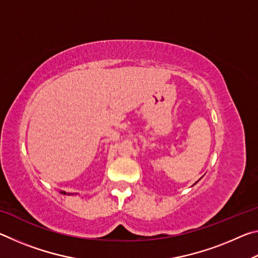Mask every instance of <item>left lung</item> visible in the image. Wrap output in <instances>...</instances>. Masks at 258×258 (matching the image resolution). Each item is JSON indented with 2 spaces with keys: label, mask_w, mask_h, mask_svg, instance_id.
I'll return each mask as SVG.
<instances>
[{
  "label": "left lung",
  "mask_w": 258,
  "mask_h": 258,
  "mask_svg": "<svg viewBox=\"0 0 258 258\" xmlns=\"http://www.w3.org/2000/svg\"><path fill=\"white\" fill-rule=\"evenodd\" d=\"M197 182H198V181H197ZM197 182H196V183H197ZM196 183H195V184H196Z\"/></svg>",
  "instance_id": "1"
}]
</instances>
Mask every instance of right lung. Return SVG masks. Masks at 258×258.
<instances>
[{"mask_svg":"<svg viewBox=\"0 0 258 258\" xmlns=\"http://www.w3.org/2000/svg\"><path fill=\"white\" fill-rule=\"evenodd\" d=\"M60 194H62V195H71V194H67L66 191H60Z\"/></svg>","mask_w":258,"mask_h":258,"instance_id":"right-lung-1","label":"right lung"}]
</instances>
